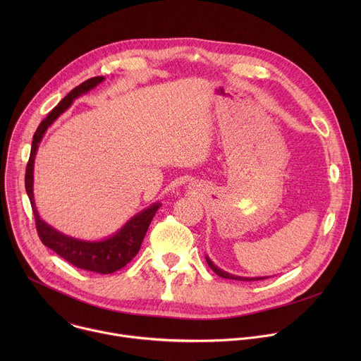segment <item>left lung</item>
Listing matches in <instances>:
<instances>
[{
    "label": "left lung",
    "instance_id": "8db88e82",
    "mask_svg": "<svg viewBox=\"0 0 361 361\" xmlns=\"http://www.w3.org/2000/svg\"><path fill=\"white\" fill-rule=\"evenodd\" d=\"M207 260V264L210 266V269L217 274V276H220V277H223V279H230V280H243V281H254V280H264V277H262V279H244V277H237V276H233V274H228V273H226V271H223V270H220L219 267H216L213 263H212V260L209 259H205Z\"/></svg>",
    "mask_w": 361,
    "mask_h": 361
}]
</instances>
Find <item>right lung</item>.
<instances>
[{"mask_svg": "<svg viewBox=\"0 0 361 361\" xmlns=\"http://www.w3.org/2000/svg\"><path fill=\"white\" fill-rule=\"evenodd\" d=\"M102 80H104V77H92L81 82L75 88H73L39 123L32 137L31 152L27 163V169H25V190L32 207L37 234L44 245L56 251L66 262H68L70 264L78 269L92 271V273H99V274H111L123 269L124 266H127L137 255V252L140 251L141 243L145 237V233L148 230V226L152 217L156 216L157 210L160 209V204H152L147 210L134 216L116 235L110 237L109 240L91 243V241H82V240L67 237L60 231L54 230L51 226H48L47 223H44L37 213L35 204H34V195H32L34 157L38 148V142L41 141L45 130L48 128V126L53 124V121L61 113H64L71 106L74 98L94 88Z\"/></svg>", "mask_w": 361, "mask_h": 361, "instance_id": "right-lung-1", "label": "right lung"}]
</instances>
